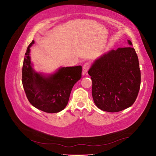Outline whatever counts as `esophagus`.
Instances as JSON below:
<instances>
[{
  "label": "esophagus",
  "instance_id": "esophagus-1",
  "mask_svg": "<svg viewBox=\"0 0 156 156\" xmlns=\"http://www.w3.org/2000/svg\"><path fill=\"white\" fill-rule=\"evenodd\" d=\"M90 68V64L89 63L87 62L84 64L83 66V74L84 73H87V72H88V70Z\"/></svg>",
  "mask_w": 156,
  "mask_h": 156
}]
</instances>
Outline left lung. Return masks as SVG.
<instances>
[{"label": "left lung", "instance_id": "obj_1", "mask_svg": "<svg viewBox=\"0 0 156 156\" xmlns=\"http://www.w3.org/2000/svg\"><path fill=\"white\" fill-rule=\"evenodd\" d=\"M128 44L132 45L130 40ZM88 74L92 94L101 110L116 112L131 107L137 98L140 71L135 50L131 46L111 50L94 61Z\"/></svg>", "mask_w": 156, "mask_h": 156}]
</instances>
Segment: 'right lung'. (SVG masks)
<instances>
[{
	"label": "right lung",
	"mask_w": 156,
	"mask_h": 156,
	"mask_svg": "<svg viewBox=\"0 0 156 156\" xmlns=\"http://www.w3.org/2000/svg\"><path fill=\"white\" fill-rule=\"evenodd\" d=\"M28 46L23 60L22 83L28 100L34 107L48 113L62 111L67 105L74 84L82 77V66L62 67L49 75L36 72Z\"/></svg>",
	"instance_id": "1"
}]
</instances>
